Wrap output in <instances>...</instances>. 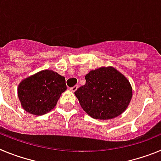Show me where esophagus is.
I'll list each match as a JSON object with an SVG mask.
<instances>
[{
    "mask_svg": "<svg viewBox=\"0 0 161 161\" xmlns=\"http://www.w3.org/2000/svg\"><path fill=\"white\" fill-rule=\"evenodd\" d=\"M78 89V85H75V86H73V87L70 88V90L72 91V92H76V90H77Z\"/></svg>",
    "mask_w": 161,
    "mask_h": 161,
    "instance_id": "esophagus-1",
    "label": "esophagus"
}]
</instances>
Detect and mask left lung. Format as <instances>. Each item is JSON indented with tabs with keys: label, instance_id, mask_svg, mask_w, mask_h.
I'll list each match as a JSON object with an SVG mask.
<instances>
[{
	"label": "left lung",
	"instance_id": "1",
	"mask_svg": "<svg viewBox=\"0 0 161 161\" xmlns=\"http://www.w3.org/2000/svg\"><path fill=\"white\" fill-rule=\"evenodd\" d=\"M86 83L75 92L80 105L96 119H111L126 110L132 88L125 76L113 67H102L85 76Z\"/></svg>",
	"mask_w": 161,
	"mask_h": 161
}]
</instances>
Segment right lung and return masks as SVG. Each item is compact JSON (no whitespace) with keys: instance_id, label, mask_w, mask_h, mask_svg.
Here are the masks:
<instances>
[{"instance_id":"add662e5","label":"right lung","mask_w":161,"mask_h":161,"mask_svg":"<svg viewBox=\"0 0 161 161\" xmlns=\"http://www.w3.org/2000/svg\"><path fill=\"white\" fill-rule=\"evenodd\" d=\"M66 89L65 78L47 69L22 80L18 85V95L25 111L39 116L55 108Z\"/></svg>"}]
</instances>
